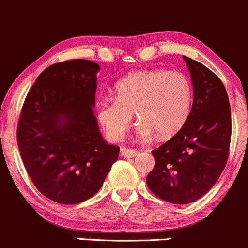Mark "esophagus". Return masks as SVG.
I'll list each match as a JSON object with an SVG mask.
<instances>
[{
    "label": "esophagus",
    "instance_id": "1",
    "mask_svg": "<svg viewBox=\"0 0 248 248\" xmlns=\"http://www.w3.org/2000/svg\"><path fill=\"white\" fill-rule=\"evenodd\" d=\"M120 155H121L122 157H124V158H132V157H136L137 155H138V151H136V150L133 149L122 147V149L120 150Z\"/></svg>",
    "mask_w": 248,
    "mask_h": 248
}]
</instances>
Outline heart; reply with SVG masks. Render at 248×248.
<instances>
[{
  "label": "heart",
  "instance_id": "heart-1",
  "mask_svg": "<svg viewBox=\"0 0 248 248\" xmlns=\"http://www.w3.org/2000/svg\"><path fill=\"white\" fill-rule=\"evenodd\" d=\"M114 94L97 102V119L112 141L122 139L134 112L141 137L154 132L159 138L172 137L185 126L193 104L191 80L177 71L134 72L117 82Z\"/></svg>",
  "mask_w": 248,
  "mask_h": 248
}]
</instances>
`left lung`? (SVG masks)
<instances>
[{
    "label": "left lung",
    "mask_w": 248,
    "mask_h": 248,
    "mask_svg": "<svg viewBox=\"0 0 248 248\" xmlns=\"http://www.w3.org/2000/svg\"><path fill=\"white\" fill-rule=\"evenodd\" d=\"M193 85V104L185 126L154 150L155 167L146 177L152 193L172 204H188L214 187L228 159L231 104L219 78L184 56Z\"/></svg>",
    "instance_id": "left-lung-1"
}]
</instances>
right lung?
<instances>
[{
  "label": "right lung",
  "mask_w": 248,
  "mask_h": 248,
  "mask_svg": "<svg viewBox=\"0 0 248 248\" xmlns=\"http://www.w3.org/2000/svg\"><path fill=\"white\" fill-rule=\"evenodd\" d=\"M99 69L89 60L51 64L22 106L16 139L24 166L37 189L60 204L93 197L119 157L92 110Z\"/></svg>",
  "instance_id": "add662e5"
}]
</instances>
